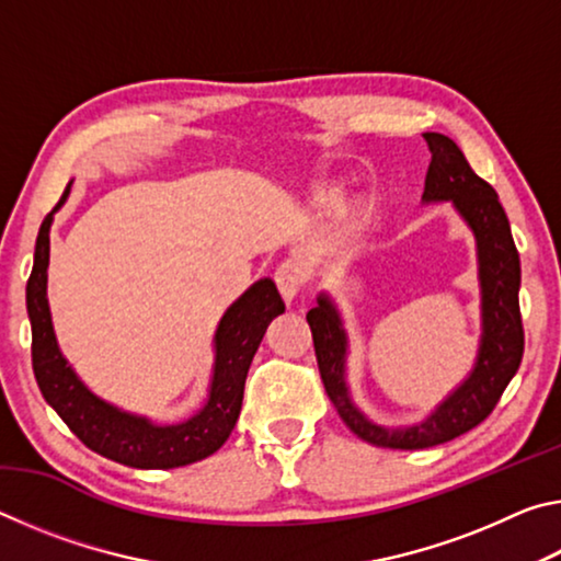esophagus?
<instances>
[{
    "label": "esophagus",
    "instance_id": "1",
    "mask_svg": "<svg viewBox=\"0 0 561 561\" xmlns=\"http://www.w3.org/2000/svg\"><path fill=\"white\" fill-rule=\"evenodd\" d=\"M274 282H277L284 301H291L304 289V284H307V270L297 260H284L277 272H274Z\"/></svg>",
    "mask_w": 561,
    "mask_h": 561
}]
</instances>
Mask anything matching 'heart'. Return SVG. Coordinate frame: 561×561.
Segmentation results:
<instances>
[{
  "mask_svg": "<svg viewBox=\"0 0 561 561\" xmlns=\"http://www.w3.org/2000/svg\"><path fill=\"white\" fill-rule=\"evenodd\" d=\"M339 201H341L339 193H327L324 197H321V205H324V207H334Z\"/></svg>",
  "mask_w": 561,
  "mask_h": 561,
  "instance_id": "heart-1",
  "label": "heart"
}]
</instances>
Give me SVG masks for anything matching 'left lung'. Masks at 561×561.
<instances>
[{
	"mask_svg": "<svg viewBox=\"0 0 561 561\" xmlns=\"http://www.w3.org/2000/svg\"><path fill=\"white\" fill-rule=\"evenodd\" d=\"M431 150L425 175V203L450 201L478 240L482 287V341L472 374L453 396L435 408L428 421L411 428H381L368 421L351 401L346 388V331L327 294H319L307 321L314 339V354L327 388L346 428L376 448L423 450L460 438L495 411L525 354V329L519 314V252L512 240L507 215L497 193L474 175L462 150L443 133H423Z\"/></svg>",
	"mask_w": 561,
	"mask_h": 561,
	"instance_id": "8db88e82",
	"label": "left lung"
}]
</instances>
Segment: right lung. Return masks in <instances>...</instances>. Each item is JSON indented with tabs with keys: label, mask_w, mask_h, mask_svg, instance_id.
<instances>
[{
	"label": "right lung",
	"mask_w": 561,
	"mask_h": 561,
	"mask_svg": "<svg viewBox=\"0 0 561 561\" xmlns=\"http://www.w3.org/2000/svg\"><path fill=\"white\" fill-rule=\"evenodd\" d=\"M69 187L54 210L64 205ZM54 213L44 217L36 237L34 267L26 282V311L32 321V366L39 391L61 421L87 448L128 468L168 470L213 455L230 438L240 417L247 371L270 321L284 311V301L272 279H260L237 299L217 327L215 374L210 398L201 413L178 425H153L146 417L123 413L93 396L71 371L56 344L46 267H49V227Z\"/></svg>",
	"instance_id": "add662e5"
}]
</instances>
